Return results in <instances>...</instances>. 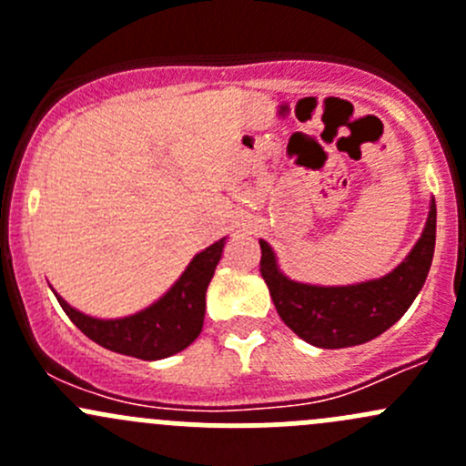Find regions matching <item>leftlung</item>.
Wrapping results in <instances>:
<instances>
[{
  "label": "left lung",
  "mask_w": 466,
  "mask_h": 466,
  "mask_svg": "<svg viewBox=\"0 0 466 466\" xmlns=\"http://www.w3.org/2000/svg\"><path fill=\"white\" fill-rule=\"evenodd\" d=\"M435 200L417 246L390 275L356 286H309L279 272L270 246L261 243L259 270L277 313L302 340L322 350L363 345L392 327L424 286L435 252Z\"/></svg>",
  "instance_id": "8db88e82"
}]
</instances>
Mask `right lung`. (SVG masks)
I'll use <instances>...</instances> for the list:
<instances>
[{"label":"right lung","instance_id":"add662e5","mask_svg":"<svg viewBox=\"0 0 466 466\" xmlns=\"http://www.w3.org/2000/svg\"><path fill=\"white\" fill-rule=\"evenodd\" d=\"M223 241L194 257L180 279L159 302L121 320H96L83 316L56 295L69 320L106 350L142 360H157L189 347L203 331L205 293L223 255Z\"/></svg>","mask_w":466,"mask_h":466}]
</instances>
